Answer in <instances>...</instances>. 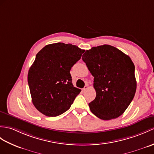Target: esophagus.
I'll return each mask as SVG.
<instances>
[{
    "label": "esophagus",
    "instance_id": "34e87169",
    "mask_svg": "<svg viewBox=\"0 0 154 154\" xmlns=\"http://www.w3.org/2000/svg\"><path fill=\"white\" fill-rule=\"evenodd\" d=\"M87 88H88V85H86L85 86V87L83 88V91H85L86 90H87Z\"/></svg>",
    "mask_w": 154,
    "mask_h": 154
}]
</instances>
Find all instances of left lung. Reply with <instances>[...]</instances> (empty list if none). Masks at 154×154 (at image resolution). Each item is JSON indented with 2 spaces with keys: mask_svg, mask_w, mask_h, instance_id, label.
Here are the masks:
<instances>
[{
  "mask_svg": "<svg viewBox=\"0 0 154 154\" xmlns=\"http://www.w3.org/2000/svg\"><path fill=\"white\" fill-rule=\"evenodd\" d=\"M94 78L96 98L88 103L92 113L103 120L119 117L134 96L135 67L130 57L111 45L94 46L82 57Z\"/></svg>",
  "mask_w": 154,
  "mask_h": 154,
  "instance_id": "1",
  "label": "left lung"
}]
</instances>
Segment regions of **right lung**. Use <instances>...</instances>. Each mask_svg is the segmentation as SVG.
Returning a JSON list of instances; mask_svg holds the SVG:
<instances>
[{
	"instance_id": "add662e5",
	"label": "right lung",
	"mask_w": 154,
	"mask_h": 154,
	"mask_svg": "<svg viewBox=\"0 0 154 154\" xmlns=\"http://www.w3.org/2000/svg\"><path fill=\"white\" fill-rule=\"evenodd\" d=\"M85 50L63 42L45 46L36 55L27 75L32 102L41 113L56 117L68 110L81 89L74 87L71 67Z\"/></svg>"
}]
</instances>
